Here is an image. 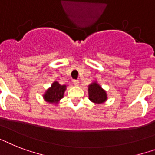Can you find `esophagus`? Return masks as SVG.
Listing matches in <instances>:
<instances>
[{
  "instance_id": "esophagus-1",
  "label": "esophagus",
  "mask_w": 155,
  "mask_h": 155,
  "mask_svg": "<svg viewBox=\"0 0 155 155\" xmlns=\"http://www.w3.org/2000/svg\"><path fill=\"white\" fill-rule=\"evenodd\" d=\"M73 84L75 86H78L80 84V81L79 80H73Z\"/></svg>"
}]
</instances>
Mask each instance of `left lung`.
I'll use <instances>...</instances> for the list:
<instances>
[{"mask_svg": "<svg viewBox=\"0 0 155 155\" xmlns=\"http://www.w3.org/2000/svg\"><path fill=\"white\" fill-rule=\"evenodd\" d=\"M88 98L94 104H101L107 101V95L97 82H93L88 86Z\"/></svg>", "mask_w": 155, "mask_h": 155, "instance_id": "obj_1", "label": "left lung"}]
</instances>
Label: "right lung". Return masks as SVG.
I'll return each mask as SVG.
<instances>
[{"label": "right lung", "mask_w": 155, "mask_h": 155, "mask_svg": "<svg viewBox=\"0 0 155 155\" xmlns=\"http://www.w3.org/2000/svg\"><path fill=\"white\" fill-rule=\"evenodd\" d=\"M66 88V85H60L57 81H54L51 86L43 95V98L48 103L58 104L60 99L64 97Z\"/></svg>", "instance_id": "add662e5"}]
</instances>
